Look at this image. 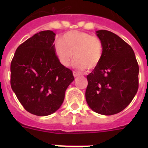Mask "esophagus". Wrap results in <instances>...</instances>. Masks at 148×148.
I'll return each instance as SVG.
<instances>
[{
    "label": "esophagus",
    "mask_w": 148,
    "mask_h": 148,
    "mask_svg": "<svg viewBox=\"0 0 148 148\" xmlns=\"http://www.w3.org/2000/svg\"><path fill=\"white\" fill-rule=\"evenodd\" d=\"M73 75H74V77H77V76H79V75H80V74H79L78 72L73 71Z\"/></svg>",
    "instance_id": "34e87169"
}]
</instances>
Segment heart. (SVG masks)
Wrapping results in <instances>:
<instances>
[{
	"label": "heart",
	"instance_id": "heart-1",
	"mask_svg": "<svg viewBox=\"0 0 148 148\" xmlns=\"http://www.w3.org/2000/svg\"><path fill=\"white\" fill-rule=\"evenodd\" d=\"M55 51L63 66L70 65L73 54L78 69L91 70L101 61L104 48L102 41L97 35L73 30L65 33L61 40L56 41Z\"/></svg>",
	"mask_w": 148,
	"mask_h": 148
}]
</instances>
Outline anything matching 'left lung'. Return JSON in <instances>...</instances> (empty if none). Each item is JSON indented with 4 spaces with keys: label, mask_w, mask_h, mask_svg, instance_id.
<instances>
[{
    "label": "left lung",
    "mask_w": 148,
    "mask_h": 148,
    "mask_svg": "<svg viewBox=\"0 0 148 148\" xmlns=\"http://www.w3.org/2000/svg\"><path fill=\"white\" fill-rule=\"evenodd\" d=\"M104 48L101 63L87 75L86 101L95 113L116 114L132 101L138 88V64L127 43L108 30L96 31Z\"/></svg>",
    "instance_id": "1"
}]
</instances>
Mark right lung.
<instances>
[{
    "instance_id": "obj_1",
    "label": "right lung",
    "mask_w": 148,
    "mask_h": 148,
    "mask_svg": "<svg viewBox=\"0 0 148 148\" xmlns=\"http://www.w3.org/2000/svg\"><path fill=\"white\" fill-rule=\"evenodd\" d=\"M55 36L50 30L35 34L17 48L11 62L12 89L24 109L36 116L58 110L74 80L72 70L56 56Z\"/></svg>"
}]
</instances>
